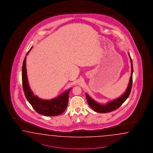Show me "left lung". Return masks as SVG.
Returning a JSON list of instances; mask_svg holds the SVG:
<instances>
[{"label": "left lung", "mask_w": 153, "mask_h": 153, "mask_svg": "<svg viewBox=\"0 0 153 153\" xmlns=\"http://www.w3.org/2000/svg\"><path fill=\"white\" fill-rule=\"evenodd\" d=\"M128 54L130 57V62L131 65V74L130 80H129V83L125 91L120 97H117L115 99H113L111 101H109L105 104H100L98 102L90 97L87 93H86V97L87 102H88V105L94 111H97L98 113H108V112L114 111L120 107V105L125 102L127 99L129 97L131 90L132 85L133 65H132V60L131 58L130 53H128Z\"/></svg>", "instance_id": "obj_1"}]
</instances>
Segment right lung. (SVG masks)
Here are the masks:
<instances>
[{"instance_id": "right-lung-1", "label": "right lung", "mask_w": 153, "mask_h": 153, "mask_svg": "<svg viewBox=\"0 0 153 153\" xmlns=\"http://www.w3.org/2000/svg\"><path fill=\"white\" fill-rule=\"evenodd\" d=\"M32 48L28 51L27 56ZM22 79L23 91L28 102L38 113L46 116H58L65 111L68 102V95L72 88L66 90L58 97L50 100L42 99L34 95L28 81L26 70V56L23 60Z\"/></svg>"}]
</instances>
